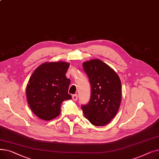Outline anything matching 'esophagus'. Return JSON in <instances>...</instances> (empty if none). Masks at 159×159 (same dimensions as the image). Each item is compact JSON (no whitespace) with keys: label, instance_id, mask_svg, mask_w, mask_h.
I'll list each match as a JSON object with an SVG mask.
<instances>
[{"label":"esophagus","instance_id":"obj_1","mask_svg":"<svg viewBox=\"0 0 159 159\" xmlns=\"http://www.w3.org/2000/svg\"><path fill=\"white\" fill-rule=\"evenodd\" d=\"M77 98H78V95L77 94H74L72 95V98L73 101H77Z\"/></svg>","mask_w":159,"mask_h":159}]
</instances>
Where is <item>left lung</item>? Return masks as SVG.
Masks as SVG:
<instances>
[{
  "instance_id": "left-lung-1",
  "label": "left lung",
  "mask_w": 159,
  "mask_h": 159,
  "mask_svg": "<svg viewBox=\"0 0 159 159\" xmlns=\"http://www.w3.org/2000/svg\"><path fill=\"white\" fill-rule=\"evenodd\" d=\"M91 86L89 102L81 108L94 126H103L117 113L121 102V82L110 67L99 59L82 64Z\"/></svg>"
}]
</instances>
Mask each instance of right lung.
Returning a JSON list of instances; mask_svg holds the SVG:
<instances>
[{"mask_svg":"<svg viewBox=\"0 0 159 159\" xmlns=\"http://www.w3.org/2000/svg\"><path fill=\"white\" fill-rule=\"evenodd\" d=\"M69 66L64 62H46L32 73L26 86V97L31 110L40 119L57 117L62 102L71 98L68 93L71 81L66 77Z\"/></svg>","mask_w":159,"mask_h":159,"instance_id":"1","label":"right lung"}]
</instances>
